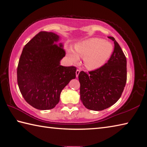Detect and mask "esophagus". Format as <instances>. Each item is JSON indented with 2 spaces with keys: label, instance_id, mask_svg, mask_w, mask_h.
Wrapping results in <instances>:
<instances>
[{
  "label": "esophagus",
  "instance_id": "obj_1",
  "mask_svg": "<svg viewBox=\"0 0 147 147\" xmlns=\"http://www.w3.org/2000/svg\"><path fill=\"white\" fill-rule=\"evenodd\" d=\"M80 71L79 70V69H77L76 71V77H78L79 74H80Z\"/></svg>",
  "mask_w": 147,
  "mask_h": 147
}]
</instances>
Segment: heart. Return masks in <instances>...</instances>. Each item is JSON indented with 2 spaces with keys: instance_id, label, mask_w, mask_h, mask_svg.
<instances>
[{
  "instance_id": "b5f03b06",
  "label": "heart",
  "mask_w": 147,
  "mask_h": 147,
  "mask_svg": "<svg viewBox=\"0 0 147 147\" xmlns=\"http://www.w3.org/2000/svg\"><path fill=\"white\" fill-rule=\"evenodd\" d=\"M75 51L69 48L67 55L72 62H77L80 57L84 58V64L89 69L101 67L107 62L113 51L111 42L98 38H92L80 42L75 46Z\"/></svg>"
}]
</instances>
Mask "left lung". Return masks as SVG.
Listing matches in <instances>:
<instances>
[{"label":"left lung","mask_w":147,"mask_h":147,"mask_svg":"<svg viewBox=\"0 0 147 147\" xmlns=\"http://www.w3.org/2000/svg\"><path fill=\"white\" fill-rule=\"evenodd\" d=\"M114 51L101 67L89 71H82L78 75L80 100L84 105L92 111H102L117 102L127 82V60L114 37Z\"/></svg>","instance_id":"left-lung-1"}]
</instances>
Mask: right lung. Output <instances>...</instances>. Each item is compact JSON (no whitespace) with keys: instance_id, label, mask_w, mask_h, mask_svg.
I'll return each mask as SVG.
<instances>
[{"instance_id":"1","label":"right lung","mask_w":147,"mask_h":147,"mask_svg":"<svg viewBox=\"0 0 147 147\" xmlns=\"http://www.w3.org/2000/svg\"><path fill=\"white\" fill-rule=\"evenodd\" d=\"M59 36L40 31L25 45L17 67V83L22 96L39 110H49L60 101L62 89L76 78L74 66L60 65L65 56Z\"/></svg>"}]
</instances>
